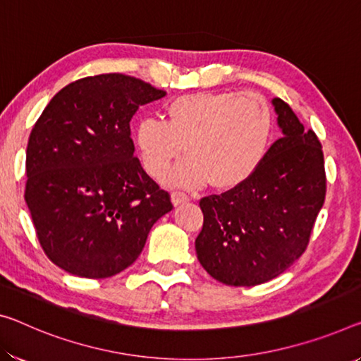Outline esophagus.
I'll return each mask as SVG.
<instances>
[{
    "label": "esophagus",
    "mask_w": 361,
    "mask_h": 361,
    "mask_svg": "<svg viewBox=\"0 0 361 361\" xmlns=\"http://www.w3.org/2000/svg\"><path fill=\"white\" fill-rule=\"evenodd\" d=\"M171 200H173V204L177 207V204H182L188 202V197L185 195L184 192H173V195H171Z\"/></svg>",
    "instance_id": "34e87169"
}]
</instances>
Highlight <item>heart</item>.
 Wrapping results in <instances>:
<instances>
[{
  "instance_id": "obj_1",
  "label": "heart",
  "mask_w": 361,
  "mask_h": 361,
  "mask_svg": "<svg viewBox=\"0 0 361 361\" xmlns=\"http://www.w3.org/2000/svg\"><path fill=\"white\" fill-rule=\"evenodd\" d=\"M164 114V121L138 123L137 147L153 177L163 176L184 147L188 158L166 177L182 187L243 184L262 166L274 134L273 109L257 92L188 93L171 99Z\"/></svg>"
}]
</instances>
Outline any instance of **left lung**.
Instances as JSON below:
<instances>
[{"instance_id": "8db88e82", "label": "left lung", "mask_w": 361, "mask_h": 361, "mask_svg": "<svg viewBox=\"0 0 361 361\" xmlns=\"http://www.w3.org/2000/svg\"><path fill=\"white\" fill-rule=\"evenodd\" d=\"M282 137L250 179L200 200L203 227L195 240L200 264L226 286H258L302 257L326 197L318 137L292 108L273 99Z\"/></svg>"}]
</instances>
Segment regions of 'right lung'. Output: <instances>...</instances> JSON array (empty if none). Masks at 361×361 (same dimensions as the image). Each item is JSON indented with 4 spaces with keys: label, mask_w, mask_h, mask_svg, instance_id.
I'll list each match as a JSON object with an SVG mask.
<instances>
[{
    "label": "right lung",
    "mask_w": 361,
    "mask_h": 361,
    "mask_svg": "<svg viewBox=\"0 0 361 361\" xmlns=\"http://www.w3.org/2000/svg\"><path fill=\"white\" fill-rule=\"evenodd\" d=\"M164 90L124 74L66 85L33 126L25 203L38 242L61 269L104 279L135 262L169 193L134 157L130 119Z\"/></svg>",
    "instance_id": "1"
}]
</instances>
